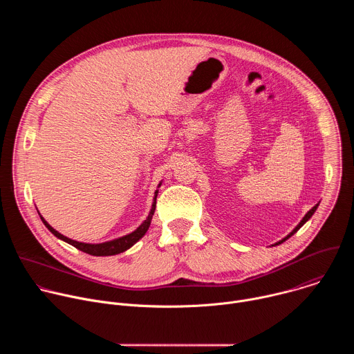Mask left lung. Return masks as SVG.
I'll use <instances>...</instances> for the list:
<instances>
[{"instance_id":"8db88e82","label":"left lung","mask_w":354,"mask_h":354,"mask_svg":"<svg viewBox=\"0 0 354 354\" xmlns=\"http://www.w3.org/2000/svg\"><path fill=\"white\" fill-rule=\"evenodd\" d=\"M317 209H318V205H317V206H314V207H313V209H311V210H310V212H308V213L304 216V218H302V220L299 221V224H298V225H297V227H295V228H294V230H292V231H291V232H290V234H288L286 238H283L281 241H279L276 245H279V243L284 242V241H286V239H288L291 235H294V234H295V232H297V231H298V230H299L302 225H304V224H306V223H307V221H308V220L313 217V214L315 213V210H317Z\"/></svg>"}]
</instances>
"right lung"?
Instances as JSON below:
<instances>
[{"label": "right lung", "mask_w": 354, "mask_h": 354, "mask_svg": "<svg viewBox=\"0 0 354 354\" xmlns=\"http://www.w3.org/2000/svg\"><path fill=\"white\" fill-rule=\"evenodd\" d=\"M161 186V183L158 185V187ZM157 196H158V190H156V194H154V200H153V206H151V212L148 214V217L144 220V223L137 228L134 230L133 232L124 235V236H120V238H116V239H112V241H108V242H102V243H85V242H78V241H74V239H70L67 236H64L63 234H60L59 231H56L52 225H50L41 216V221L43 224L47 227V230L52 232L53 235H56L59 239L75 246L77 249L85 252V254L88 255H92V257H112V255H118V254H122V252L127 250L129 248H131L138 239H141L145 232L148 231L149 228V224H151V220H153V216H154V212H156V205H157Z\"/></svg>", "instance_id": "add662e5"}]
</instances>
